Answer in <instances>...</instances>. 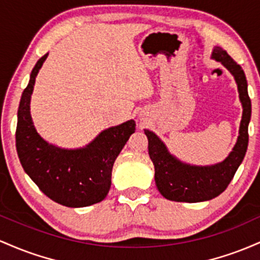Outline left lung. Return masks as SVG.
I'll list each match as a JSON object with an SVG mask.
<instances>
[{
  "instance_id": "left-lung-1",
  "label": "left lung",
  "mask_w": 260,
  "mask_h": 260,
  "mask_svg": "<svg viewBox=\"0 0 260 260\" xmlns=\"http://www.w3.org/2000/svg\"><path fill=\"white\" fill-rule=\"evenodd\" d=\"M212 59L220 61L235 77L237 83L243 114L240 135L231 153L222 162L212 166H191L176 158L152 131L145 130L148 139V154L154 166V182L166 199L183 203H199L220 195L235 176L243 161L248 146V124L252 114V104L248 95L247 78L242 67L223 50L214 48Z\"/></svg>"
}]
</instances>
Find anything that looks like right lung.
I'll use <instances>...</instances> for the list:
<instances>
[{
	"instance_id": "obj_1",
	"label": "right lung",
	"mask_w": 260,
	"mask_h": 260,
	"mask_svg": "<svg viewBox=\"0 0 260 260\" xmlns=\"http://www.w3.org/2000/svg\"><path fill=\"white\" fill-rule=\"evenodd\" d=\"M48 54L38 60L23 91L18 108L16 147L25 173L44 194L67 208H83L107 197L112 169L131 134L135 121L129 120L102 131L86 147L66 150L46 142L34 127L30 97L36 77Z\"/></svg>"
}]
</instances>
